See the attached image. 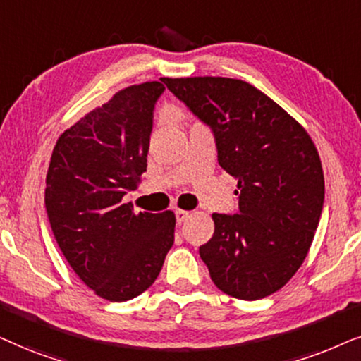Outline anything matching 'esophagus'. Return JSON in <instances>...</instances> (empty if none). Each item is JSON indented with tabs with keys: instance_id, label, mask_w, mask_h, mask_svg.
Wrapping results in <instances>:
<instances>
[{
	"instance_id": "obj_1",
	"label": "esophagus",
	"mask_w": 361,
	"mask_h": 361,
	"mask_svg": "<svg viewBox=\"0 0 361 361\" xmlns=\"http://www.w3.org/2000/svg\"><path fill=\"white\" fill-rule=\"evenodd\" d=\"M175 216H176V221L178 223H183L190 218V211H185V209H176L175 211Z\"/></svg>"
}]
</instances>
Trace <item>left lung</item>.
I'll list each match as a JSON object with an SVG mask.
<instances>
[{"label":"left lung","instance_id":"8db88e82","mask_svg":"<svg viewBox=\"0 0 361 361\" xmlns=\"http://www.w3.org/2000/svg\"><path fill=\"white\" fill-rule=\"evenodd\" d=\"M166 87L213 130L218 161L238 180L239 213H213L200 256L219 290L257 300L282 289L307 257L325 181L305 128L271 97L239 79L181 77Z\"/></svg>","mask_w":361,"mask_h":361}]
</instances>
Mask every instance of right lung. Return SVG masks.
<instances>
[{
  "instance_id": "obj_1",
  "label": "right lung",
  "mask_w": 361,
  "mask_h": 361,
  "mask_svg": "<svg viewBox=\"0 0 361 361\" xmlns=\"http://www.w3.org/2000/svg\"><path fill=\"white\" fill-rule=\"evenodd\" d=\"M118 90L62 133L46 176V211L62 254L110 302L150 287L175 241V213L122 203L147 171L153 109L165 77Z\"/></svg>"
}]
</instances>
